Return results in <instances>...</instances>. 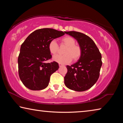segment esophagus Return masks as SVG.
Returning a JSON list of instances; mask_svg holds the SVG:
<instances>
[{"label": "esophagus", "mask_w": 123, "mask_h": 123, "mask_svg": "<svg viewBox=\"0 0 123 123\" xmlns=\"http://www.w3.org/2000/svg\"><path fill=\"white\" fill-rule=\"evenodd\" d=\"M59 66H60V67L64 66V65H63V64H61V63H59Z\"/></svg>", "instance_id": "1"}]
</instances>
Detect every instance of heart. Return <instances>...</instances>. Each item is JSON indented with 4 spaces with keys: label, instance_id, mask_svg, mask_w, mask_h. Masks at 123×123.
Segmentation results:
<instances>
[{
    "label": "heart",
    "instance_id": "1",
    "mask_svg": "<svg viewBox=\"0 0 123 123\" xmlns=\"http://www.w3.org/2000/svg\"><path fill=\"white\" fill-rule=\"evenodd\" d=\"M75 39L71 36H66L61 39V44L67 47L63 51L64 55H57L53 57V60L60 63H68L72 61H76L81 56L82 49L80 45L75 44ZM49 50L51 54L55 55L59 51V47L55 40L49 43Z\"/></svg>",
    "mask_w": 123,
    "mask_h": 123
}]
</instances>
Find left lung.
Wrapping results in <instances>:
<instances>
[{"instance_id":"left-lung-1","label":"left lung","mask_w":123,"mask_h":123,"mask_svg":"<svg viewBox=\"0 0 123 123\" xmlns=\"http://www.w3.org/2000/svg\"><path fill=\"white\" fill-rule=\"evenodd\" d=\"M66 34L78 41L82 49L81 56L74 64L67 66L64 84L72 90L82 92L91 88L97 81L102 66L101 54L94 42L81 32L68 31Z\"/></svg>"}]
</instances>
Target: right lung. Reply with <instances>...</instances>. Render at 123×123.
Here are the masks:
<instances>
[{"label":"right lung","instance_id":"add662e5","mask_svg":"<svg viewBox=\"0 0 123 123\" xmlns=\"http://www.w3.org/2000/svg\"><path fill=\"white\" fill-rule=\"evenodd\" d=\"M65 33L50 28L38 29L22 43L18 59V74L27 88L38 91L48 86L51 74L59 68L55 61L45 63L52 57L48 49L49 43Z\"/></svg>","mask_w":123,"mask_h":123}]
</instances>
